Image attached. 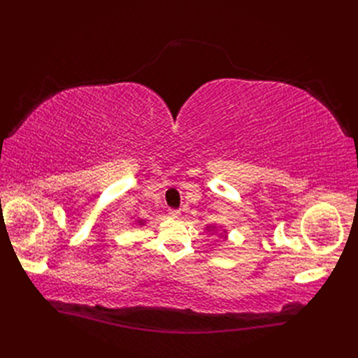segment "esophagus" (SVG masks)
<instances>
[{"label": "esophagus", "mask_w": 358, "mask_h": 358, "mask_svg": "<svg viewBox=\"0 0 358 358\" xmlns=\"http://www.w3.org/2000/svg\"><path fill=\"white\" fill-rule=\"evenodd\" d=\"M169 215L171 216V218H179V216H180V210H179V209H170V210H169Z\"/></svg>", "instance_id": "obj_1"}]
</instances>
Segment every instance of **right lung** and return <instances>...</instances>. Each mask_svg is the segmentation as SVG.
<instances>
[{"label": "right lung", "instance_id": "add662e5", "mask_svg": "<svg viewBox=\"0 0 358 358\" xmlns=\"http://www.w3.org/2000/svg\"><path fill=\"white\" fill-rule=\"evenodd\" d=\"M142 224H143V222H142Z\"/></svg>", "mask_w": 358, "mask_h": 358}]
</instances>
